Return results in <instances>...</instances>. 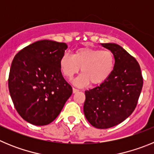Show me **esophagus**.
<instances>
[{
    "label": "esophagus",
    "mask_w": 154,
    "mask_h": 154,
    "mask_svg": "<svg viewBox=\"0 0 154 154\" xmlns=\"http://www.w3.org/2000/svg\"><path fill=\"white\" fill-rule=\"evenodd\" d=\"M72 91H73V92H74V93H75V92H79V89H75V88H72Z\"/></svg>",
    "instance_id": "esophagus-1"
}]
</instances>
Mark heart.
I'll list each match as a JSON object with an SVG mask.
<instances>
[{
	"label": "heart",
	"mask_w": 154,
	"mask_h": 154,
	"mask_svg": "<svg viewBox=\"0 0 154 154\" xmlns=\"http://www.w3.org/2000/svg\"><path fill=\"white\" fill-rule=\"evenodd\" d=\"M62 73L65 78L72 79L79 72L82 73L75 81L79 86L103 83L112 74L115 65L113 53L109 50L83 48L74 55L65 52L59 61Z\"/></svg>",
	"instance_id": "1"
}]
</instances>
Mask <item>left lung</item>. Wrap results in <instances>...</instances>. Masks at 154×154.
Here are the masks:
<instances>
[{
	"label": "left lung",
	"mask_w": 154,
	"mask_h": 154,
	"mask_svg": "<svg viewBox=\"0 0 154 154\" xmlns=\"http://www.w3.org/2000/svg\"><path fill=\"white\" fill-rule=\"evenodd\" d=\"M101 45L113 53L115 65L106 81L85 91L83 110L92 126L108 129L122 123L134 111L143 81L140 65L134 57L119 45Z\"/></svg>",
	"instance_id": "1"
}]
</instances>
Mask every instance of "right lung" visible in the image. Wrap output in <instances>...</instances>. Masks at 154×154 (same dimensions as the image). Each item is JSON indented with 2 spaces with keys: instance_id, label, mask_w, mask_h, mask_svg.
Returning a JSON list of instances; mask_svg holds the SVG:
<instances>
[{
  "instance_id": "obj_1",
  "label": "right lung",
  "mask_w": 154,
  "mask_h": 154,
  "mask_svg": "<svg viewBox=\"0 0 154 154\" xmlns=\"http://www.w3.org/2000/svg\"><path fill=\"white\" fill-rule=\"evenodd\" d=\"M67 48L63 42L38 41L21 49L12 61L11 97L19 115L31 124L45 126L55 120L72 93L59 65Z\"/></svg>"
}]
</instances>
